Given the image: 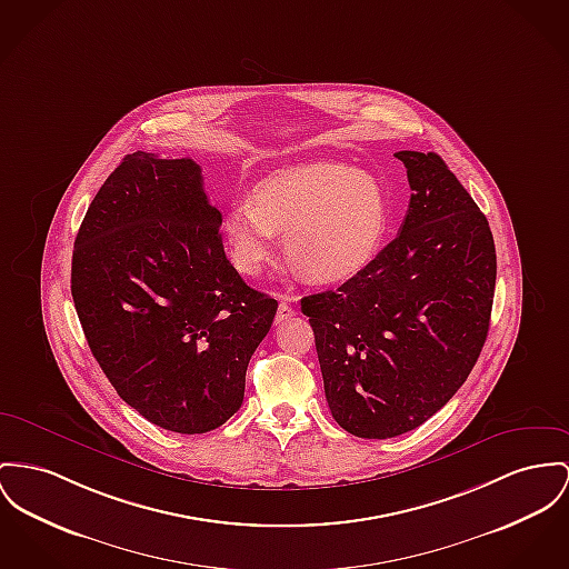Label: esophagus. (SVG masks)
<instances>
[{"label": "esophagus", "instance_id": "1", "mask_svg": "<svg viewBox=\"0 0 569 569\" xmlns=\"http://www.w3.org/2000/svg\"><path fill=\"white\" fill-rule=\"evenodd\" d=\"M296 315V308L291 303L280 302L278 303V312H276V323H282L287 319H291Z\"/></svg>", "mask_w": 569, "mask_h": 569}]
</instances>
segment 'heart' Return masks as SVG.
<instances>
[{"instance_id":"heart-1","label":"heart","mask_w":569,"mask_h":569,"mask_svg":"<svg viewBox=\"0 0 569 569\" xmlns=\"http://www.w3.org/2000/svg\"><path fill=\"white\" fill-rule=\"evenodd\" d=\"M388 224L378 179L335 161L284 168L259 181L252 198L224 213L230 261L257 276L271 259L276 232L284 254L319 282H339L373 261Z\"/></svg>"}]
</instances>
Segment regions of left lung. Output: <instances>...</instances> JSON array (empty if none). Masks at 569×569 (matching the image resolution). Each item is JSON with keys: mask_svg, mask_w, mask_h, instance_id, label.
I'll use <instances>...</instances> for the list:
<instances>
[{"mask_svg": "<svg viewBox=\"0 0 569 569\" xmlns=\"http://www.w3.org/2000/svg\"><path fill=\"white\" fill-rule=\"evenodd\" d=\"M395 157L412 190L399 234L339 289L302 298L330 412L367 440L447 406L486 345L496 284L490 224L445 159Z\"/></svg>", "mask_w": 569, "mask_h": 569, "instance_id": "left-lung-1", "label": "left lung"}]
</instances>
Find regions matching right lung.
<instances>
[{
  "label": "right lung",
  "instance_id": "add662e5",
  "mask_svg": "<svg viewBox=\"0 0 569 569\" xmlns=\"http://www.w3.org/2000/svg\"><path fill=\"white\" fill-rule=\"evenodd\" d=\"M200 166L127 154L79 227L71 293L120 399L152 425L207 433L243 403L278 302L248 287L222 243Z\"/></svg>",
  "mask_w": 569,
  "mask_h": 569
}]
</instances>
